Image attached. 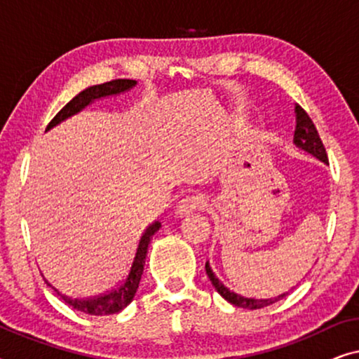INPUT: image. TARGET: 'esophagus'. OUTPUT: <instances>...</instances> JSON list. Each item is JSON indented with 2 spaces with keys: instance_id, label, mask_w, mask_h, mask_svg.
<instances>
[{
  "instance_id": "esophagus-1",
  "label": "esophagus",
  "mask_w": 359,
  "mask_h": 359,
  "mask_svg": "<svg viewBox=\"0 0 359 359\" xmlns=\"http://www.w3.org/2000/svg\"><path fill=\"white\" fill-rule=\"evenodd\" d=\"M204 205H205L204 196L198 194V193H193V194L184 196V198L180 201L178 205H176V212L181 214V215L189 214V212H194V210L203 209Z\"/></svg>"
}]
</instances>
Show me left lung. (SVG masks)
<instances>
[{
    "instance_id": "1",
    "label": "left lung",
    "mask_w": 359,
    "mask_h": 359,
    "mask_svg": "<svg viewBox=\"0 0 359 359\" xmlns=\"http://www.w3.org/2000/svg\"><path fill=\"white\" fill-rule=\"evenodd\" d=\"M294 112H296V132H294V144H296L299 149L306 150V151H309V154H312L313 156H317V158H320L322 161L328 163L325 147H323V142L320 139V135H318L316 124H313L307 112L304 111L299 104L294 106ZM205 273H208L212 286L217 289V292L225 299V301H229L230 304H233V306H237V307L250 309V311H257V309L271 306V304L281 301V299L287 294V292L281 294V296H278L274 299H247L243 296H238V294H235L232 291H229V289L222 284V281H219V279L215 278V274L212 273V269H210L209 263H205Z\"/></svg>"
}]
</instances>
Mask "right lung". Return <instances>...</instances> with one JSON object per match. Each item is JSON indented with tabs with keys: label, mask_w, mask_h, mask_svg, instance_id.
<instances>
[{
	"label": "right lung",
	"mask_w": 359,
	"mask_h": 359,
	"mask_svg": "<svg viewBox=\"0 0 359 359\" xmlns=\"http://www.w3.org/2000/svg\"><path fill=\"white\" fill-rule=\"evenodd\" d=\"M135 85V80H112L107 83H102V85H96L88 88V90L81 91L80 95L73 97V100L68 102V104L63 107V109L58 112V114L53 117V119L48 122L47 130L52 129L53 126H57L58 122H62L67 117H70L73 114H76L78 111H81L83 107L90 104L91 101L97 100V97L102 96H109V95H117V93H122L126 90H129ZM161 227V224L158 220H155L154 224H150L149 227L144 230L142 237L137 242V248L134 252V258H132L130 266L127 269L126 278L117 284L114 289L107 291L106 294H101V296L96 297H88V299H72L63 296L62 292H58L55 287V291L58 296H60L63 301H65L68 306H72L76 311H80L83 313H88V316H111V313H117L124 309L127 304H130L132 299H134L137 287H139L142 273H144V264H145V257H147V250H149V243L154 233ZM48 284V283H47ZM50 286V284H48Z\"/></svg>",
	"instance_id": "add662e5"
}]
</instances>
